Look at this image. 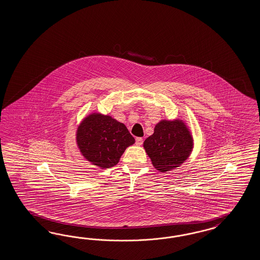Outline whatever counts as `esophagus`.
Masks as SVG:
<instances>
[{"label": "esophagus", "mask_w": 260, "mask_h": 260, "mask_svg": "<svg viewBox=\"0 0 260 260\" xmlns=\"http://www.w3.org/2000/svg\"><path fill=\"white\" fill-rule=\"evenodd\" d=\"M135 144H136L137 146H141L142 144H143V139H142L141 137H137V138L135 139Z\"/></svg>", "instance_id": "1"}]
</instances>
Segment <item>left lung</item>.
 <instances>
[{
    "mask_svg": "<svg viewBox=\"0 0 260 260\" xmlns=\"http://www.w3.org/2000/svg\"><path fill=\"white\" fill-rule=\"evenodd\" d=\"M143 146L153 167L161 173H167L180 167L189 158L193 139L184 121L161 120Z\"/></svg>",
    "mask_w": 260,
    "mask_h": 260,
    "instance_id": "1",
    "label": "left lung"
}]
</instances>
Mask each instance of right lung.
Returning a JSON list of instances; mask_svg holds the SVG:
<instances>
[{
  "mask_svg": "<svg viewBox=\"0 0 260 260\" xmlns=\"http://www.w3.org/2000/svg\"><path fill=\"white\" fill-rule=\"evenodd\" d=\"M134 142V136L123 123L98 112L88 114L76 132L81 154L101 169L117 165L126 148Z\"/></svg>",
  "mask_w": 260,
  "mask_h": 260,
  "instance_id": "obj_1",
  "label": "right lung"
}]
</instances>
